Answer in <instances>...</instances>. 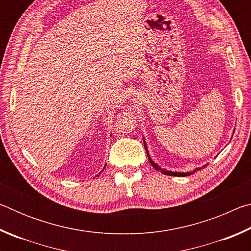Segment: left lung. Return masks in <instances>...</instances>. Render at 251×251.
<instances>
[{"mask_svg": "<svg viewBox=\"0 0 251 251\" xmlns=\"http://www.w3.org/2000/svg\"><path fill=\"white\" fill-rule=\"evenodd\" d=\"M144 146H145V150H146V152H147V156H148V160H150V163L151 164V166L154 167L155 169H157V171H159V172H161L164 174V175H168V176H177V177H185V176H189V175H192V174H194L195 172H197V171H201V168H203V167H206V165H203L202 167H198V168H195L193 172H187V173H179V172H169V171H166V169H161L158 165L157 164H155L154 161H152V159L151 158V156H150V152H148V151H147V146H146V143H145V139H144ZM208 165V164H207Z\"/></svg>", "mask_w": 251, "mask_h": 251, "instance_id": "left-lung-1", "label": "left lung"}]
</instances>
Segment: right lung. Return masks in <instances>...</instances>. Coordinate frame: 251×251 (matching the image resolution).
Here are the masks:
<instances>
[{"label":"right lung","instance_id":"add662e5","mask_svg":"<svg viewBox=\"0 0 251 251\" xmlns=\"http://www.w3.org/2000/svg\"><path fill=\"white\" fill-rule=\"evenodd\" d=\"M100 173H101V172H100Z\"/></svg>","mask_w":251,"mask_h":251}]
</instances>
